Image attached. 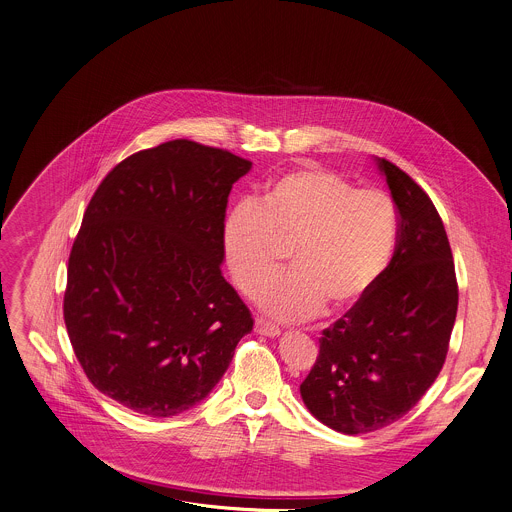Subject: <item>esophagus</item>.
Returning <instances> with one entry per match:
<instances>
[{
  "label": "esophagus",
  "mask_w": 512,
  "mask_h": 512,
  "mask_svg": "<svg viewBox=\"0 0 512 512\" xmlns=\"http://www.w3.org/2000/svg\"><path fill=\"white\" fill-rule=\"evenodd\" d=\"M255 332L263 334V336H269V338H277L281 334V330L275 324H269V322H265L261 318L255 320Z\"/></svg>",
  "instance_id": "1"
}]
</instances>
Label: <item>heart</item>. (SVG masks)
<instances>
[{"mask_svg":"<svg viewBox=\"0 0 512 512\" xmlns=\"http://www.w3.org/2000/svg\"><path fill=\"white\" fill-rule=\"evenodd\" d=\"M399 233L395 202L377 188L318 166L271 182L255 204L235 206L223 227L229 273L255 298L274 274L280 247L292 271L270 284L261 310L277 322H306L356 304L387 269Z\"/></svg>","mask_w":512,"mask_h":512,"instance_id":"heart-1","label":"heart"}]
</instances>
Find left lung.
Instances as JSON below:
<instances>
[{
    "label": "left lung",
    "mask_w": 512,
    "mask_h": 512,
    "mask_svg": "<svg viewBox=\"0 0 512 512\" xmlns=\"http://www.w3.org/2000/svg\"><path fill=\"white\" fill-rule=\"evenodd\" d=\"M399 214L397 247L379 281L322 332L300 385L310 413L358 435L403 417L440 375L458 312L450 241L431 198L377 158Z\"/></svg>",
    "instance_id": "obj_1"
}]
</instances>
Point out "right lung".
Listing matches in <instances>:
<instances>
[{
	"instance_id": "obj_1",
	"label": "right lung",
	"mask_w": 512,
	"mask_h": 512,
	"mask_svg": "<svg viewBox=\"0 0 512 512\" xmlns=\"http://www.w3.org/2000/svg\"><path fill=\"white\" fill-rule=\"evenodd\" d=\"M251 162L174 139L117 164L68 257L64 324L89 381L145 417H172L223 379L253 318L223 277L233 184Z\"/></svg>"
}]
</instances>
